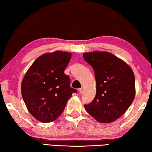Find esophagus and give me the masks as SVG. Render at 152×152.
<instances>
[{
	"mask_svg": "<svg viewBox=\"0 0 152 152\" xmlns=\"http://www.w3.org/2000/svg\"><path fill=\"white\" fill-rule=\"evenodd\" d=\"M79 91H80V93L81 95H82L83 93H84V89H83V88H80V89H79Z\"/></svg>",
	"mask_w": 152,
	"mask_h": 152,
	"instance_id": "34e87169",
	"label": "esophagus"
}]
</instances>
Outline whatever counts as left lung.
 <instances>
[{"mask_svg":"<svg viewBox=\"0 0 152 152\" xmlns=\"http://www.w3.org/2000/svg\"><path fill=\"white\" fill-rule=\"evenodd\" d=\"M95 72V97L86 110L101 123L114 121L127 111L135 96V79L131 68L106 51L83 54Z\"/></svg>","mask_w":152,"mask_h":152,"instance_id":"left-lung-1","label":"left lung"}]
</instances>
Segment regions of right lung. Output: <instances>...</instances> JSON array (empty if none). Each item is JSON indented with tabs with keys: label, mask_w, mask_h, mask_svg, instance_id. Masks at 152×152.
<instances>
[{
	"label": "right lung",
	"mask_w": 152,
	"mask_h": 152,
	"mask_svg": "<svg viewBox=\"0 0 152 152\" xmlns=\"http://www.w3.org/2000/svg\"><path fill=\"white\" fill-rule=\"evenodd\" d=\"M72 53L56 51L38 57L25 74L21 95L28 112L42 123L53 121L62 114L75 89L64 73Z\"/></svg>",
	"instance_id": "add662e5"
}]
</instances>
